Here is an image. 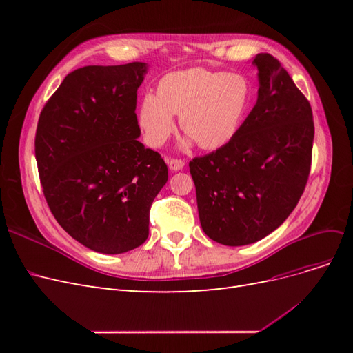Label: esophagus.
<instances>
[{
    "label": "esophagus",
    "mask_w": 353,
    "mask_h": 353,
    "mask_svg": "<svg viewBox=\"0 0 353 353\" xmlns=\"http://www.w3.org/2000/svg\"><path fill=\"white\" fill-rule=\"evenodd\" d=\"M166 163L170 170H181L185 166V162L181 159H166Z\"/></svg>",
    "instance_id": "34e87169"
}]
</instances>
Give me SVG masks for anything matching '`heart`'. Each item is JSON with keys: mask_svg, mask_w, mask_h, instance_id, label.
<instances>
[{"mask_svg": "<svg viewBox=\"0 0 353 353\" xmlns=\"http://www.w3.org/2000/svg\"><path fill=\"white\" fill-rule=\"evenodd\" d=\"M250 101V85L239 73L191 68L170 72L159 81L157 94H145L140 104V125L147 143L163 145L179 126L203 150H216L237 134Z\"/></svg>", "mask_w": 353, "mask_h": 353, "instance_id": "1", "label": "heart"}]
</instances>
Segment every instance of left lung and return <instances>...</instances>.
<instances>
[{"label":"left lung","mask_w":353,"mask_h":353,"mask_svg":"<svg viewBox=\"0 0 353 353\" xmlns=\"http://www.w3.org/2000/svg\"><path fill=\"white\" fill-rule=\"evenodd\" d=\"M258 101L232 140L190 162L201 228L213 241L244 245L279 228L311 170V104L268 52L253 59Z\"/></svg>","instance_id":"1"}]
</instances>
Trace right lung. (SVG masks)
<instances>
[{
    "mask_svg": "<svg viewBox=\"0 0 353 353\" xmlns=\"http://www.w3.org/2000/svg\"><path fill=\"white\" fill-rule=\"evenodd\" d=\"M147 65L73 70L42 109L35 135L39 179L60 227L85 248L130 252L148 237L165 160L137 140V91Z\"/></svg>",
    "mask_w": 353,
    "mask_h": 353,
    "instance_id": "right-lung-1",
    "label": "right lung"
}]
</instances>
